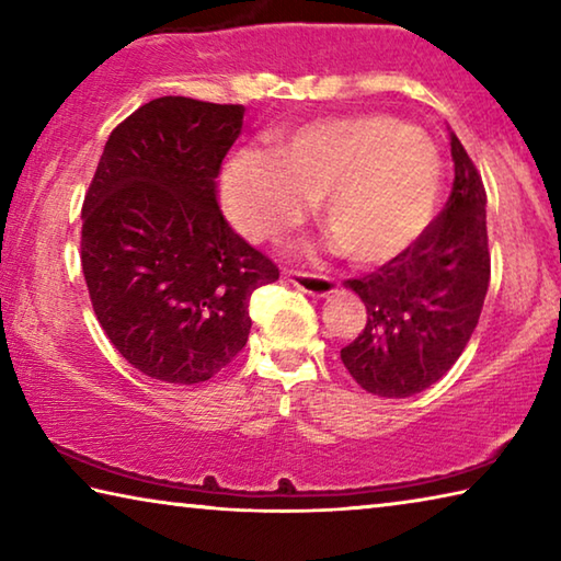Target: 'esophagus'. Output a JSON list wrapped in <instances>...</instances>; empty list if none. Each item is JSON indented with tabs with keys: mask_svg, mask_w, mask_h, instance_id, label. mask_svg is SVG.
<instances>
[{
	"mask_svg": "<svg viewBox=\"0 0 561 561\" xmlns=\"http://www.w3.org/2000/svg\"><path fill=\"white\" fill-rule=\"evenodd\" d=\"M282 277L287 279V282H291L294 287L301 289L304 294H311V297H329V294L336 291V282L331 279V277H321V274L284 270Z\"/></svg>",
	"mask_w": 561,
	"mask_h": 561,
	"instance_id": "esophagus-1",
	"label": "esophagus"
}]
</instances>
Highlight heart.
Segmentation results:
<instances>
[{
  "label": "heart",
  "instance_id": "heart-1",
  "mask_svg": "<svg viewBox=\"0 0 561 561\" xmlns=\"http://www.w3.org/2000/svg\"><path fill=\"white\" fill-rule=\"evenodd\" d=\"M443 163L433 140L381 113L314 121L270 153L227 160L220 197L227 220L252 242L287 230L319 201L321 225L356 264L403 254L428 227Z\"/></svg>",
  "mask_w": 561,
  "mask_h": 561
}]
</instances>
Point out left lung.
<instances>
[{"mask_svg": "<svg viewBox=\"0 0 561 561\" xmlns=\"http://www.w3.org/2000/svg\"><path fill=\"white\" fill-rule=\"evenodd\" d=\"M453 193L423 234L376 272L346 279L366 304V327L341 348L364 391L408 398L450 371L478 327L490 287L488 195L450 130Z\"/></svg>", "mask_w": 561, "mask_h": 561, "instance_id": "1", "label": "left lung"}]
</instances>
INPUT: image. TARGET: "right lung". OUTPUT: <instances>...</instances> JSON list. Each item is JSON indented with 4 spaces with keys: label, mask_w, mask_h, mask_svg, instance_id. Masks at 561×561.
<instances>
[{
    "label": "right lung",
    "mask_w": 561,
    "mask_h": 561,
    "mask_svg": "<svg viewBox=\"0 0 561 561\" xmlns=\"http://www.w3.org/2000/svg\"><path fill=\"white\" fill-rule=\"evenodd\" d=\"M244 106L163 96L118 123L81 210V267L99 324L140 374L193 386L250 336V297L279 279L217 205Z\"/></svg>",
    "instance_id": "1"
}]
</instances>
